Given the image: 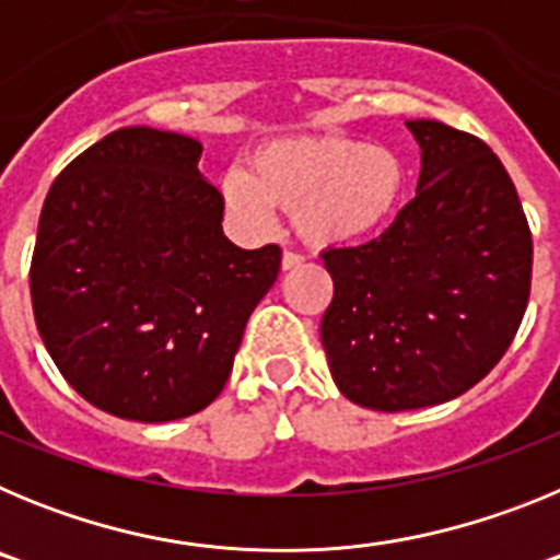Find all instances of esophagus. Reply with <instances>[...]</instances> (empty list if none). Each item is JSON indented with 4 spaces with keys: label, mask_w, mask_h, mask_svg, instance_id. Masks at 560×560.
Listing matches in <instances>:
<instances>
[{
    "label": "esophagus",
    "mask_w": 560,
    "mask_h": 560,
    "mask_svg": "<svg viewBox=\"0 0 560 560\" xmlns=\"http://www.w3.org/2000/svg\"><path fill=\"white\" fill-rule=\"evenodd\" d=\"M305 264V257L300 252H283V271L300 269Z\"/></svg>",
    "instance_id": "esophagus-1"
}]
</instances>
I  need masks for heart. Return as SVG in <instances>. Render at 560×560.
<instances>
[{
    "label": "heart",
    "mask_w": 560,
    "mask_h": 560,
    "mask_svg": "<svg viewBox=\"0 0 560 560\" xmlns=\"http://www.w3.org/2000/svg\"><path fill=\"white\" fill-rule=\"evenodd\" d=\"M398 153L350 137H305L260 145L246 167L221 176L226 212L249 232H269L277 207L316 246L355 244L389 224L404 196Z\"/></svg>",
    "instance_id": "b5f03b06"
}]
</instances>
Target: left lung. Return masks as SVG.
I'll use <instances>...</instances> for the list:
<instances>
[{
  "label": "left lung",
  "instance_id": "left-lung-1",
  "mask_svg": "<svg viewBox=\"0 0 560 560\" xmlns=\"http://www.w3.org/2000/svg\"><path fill=\"white\" fill-rule=\"evenodd\" d=\"M407 128L420 145L415 199L375 241L323 255L330 375L378 412L471 389L511 348L530 296V226L497 153L446 122Z\"/></svg>",
  "mask_w": 560,
  "mask_h": 560
}]
</instances>
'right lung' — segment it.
<instances>
[{"mask_svg":"<svg viewBox=\"0 0 560 560\" xmlns=\"http://www.w3.org/2000/svg\"><path fill=\"white\" fill-rule=\"evenodd\" d=\"M201 142L128 126L69 162L44 201L30 294L44 348L103 412L167 423L201 412L232 373L280 246L241 249Z\"/></svg>","mask_w":560,"mask_h":560,"instance_id":"obj_1","label":"right lung"}]
</instances>
